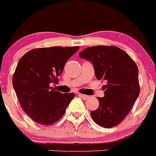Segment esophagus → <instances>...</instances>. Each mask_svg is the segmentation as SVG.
<instances>
[{
  "label": "esophagus",
  "instance_id": "esophagus-1",
  "mask_svg": "<svg viewBox=\"0 0 156 156\" xmlns=\"http://www.w3.org/2000/svg\"><path fill=\"white\" fill-rule=\"evenodd\" d=\"M78 96L81 97V98L84 100L87 99V98H89V96H87V95H85V94H78Z\"/></svg>",
  "mask_w": 156,
  "mask_h": 156
}]
</instances>
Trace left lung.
Masks as SVG:
<instances>
[{
    "label": "left lung",
    "instance_id": "1",
    "mask_svg": "<svg viewBox=\"0 0 156 156\" xmlns=\"http://www.w3.org/2000/svg\"><path fill=\"white\" fill-rule=\"evenodd\" d=\"M79 57L90 61L96 78L107 82L103 87L104 96L98 98L99 107L90 112L92 119L104 128L118 125L127 116L140 94L136 65L125 51L116 46L86 48L80 52Z\"/></svg>",
    "mask_w": 156,
    "mask_h": 156
}]
</instances>
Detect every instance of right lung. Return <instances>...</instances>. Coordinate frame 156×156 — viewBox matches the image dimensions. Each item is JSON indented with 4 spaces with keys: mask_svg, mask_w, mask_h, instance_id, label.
Listing matches in <instances>:
<instances>
[{
    "mask_svg": "<svg viewBox=\"0 0 156 156\" xmlns=\"http://www.w3.org/2000/svg\"><path fill=\"white\" fill-rule=\"evenodd\" d=\"M78 46H54L29 51L20 59L13 76V86L23 110L32 120L51 125L64 115L75 97L51 87L58 82L66 62Z\"/></svg>",
    "mask_w": 156,
    "mask_h": 156,
    "instance_id": "right-lung-1",
    "label": "right lung"
}]
</instances>
